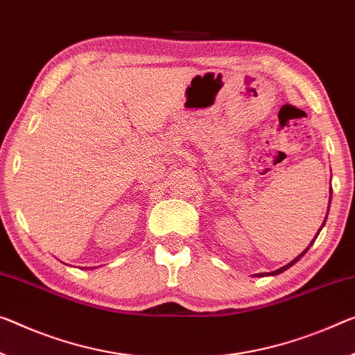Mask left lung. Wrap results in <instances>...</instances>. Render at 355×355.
<instances>
[{"instance_id":"8db88e82","label":"left lung","mask_w":355,"mask_h":355,"mask_svg":"<svg viewBox=\"0 0 355 355\" xmlns=\"http://www.w3.org/2000/svg\"><path fill=\"white\" fill-rule=\"evenodd\" d=\"M330 192H331V190H330ZM330 195H331V193H330ZM330 198H331V196H330ZM325 219H327V217H325ZM324 225H325V220H324V223H322V227H324ZM322 227H320V230H322ZM320 230H319V232H320ZM319 232H318V234H319ZM318 234H315V236H314V239H313V241H311V244H309V246H308L306 249H304V250H303V252H302V254H300L297 259H293V260L291 261V263H287L286 266H282V268H279V270H276V271H271V272H268V275H272V276H275V275H279V272H282V271H286L287 268H291V266H292V265H295V263H297V261H298L300 259H302L304 254H306V252H308V249H309L311 246H313V243L315 241V238H318ZM268 275H266V272H265V275H263V272H259V275H257V276H268Z\"/></svg>"}]
</instances>
